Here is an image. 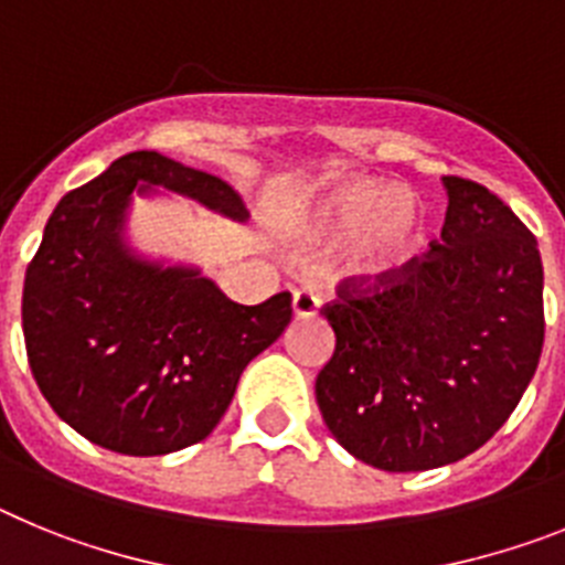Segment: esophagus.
<instances>
[{"label": "esophagus", "instance_id": "obj_1", "mask_svg": "<svg viewBox=\"0 0 565 565\" xmlns=\"http://www.w3.org/2000/svg\"><path fill=\"white\" fill-rule=\"evenodd\" d=\"M292 316L296 318L318 316V296L312 292V289H296V296H292Z\"/></svg>", "mask_w": 565, "mask_h": 565}]
</instances>
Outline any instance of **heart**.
Segmentation results:
<instances>
[{
  "mask_svg": "<svg viewBox=\"0 0 565 565\" xmlns=\"http://www.w3.org/2000/svg\"><path fill=\"white\" fill-rule=\"evenodd\" d=\"M429 230V210L406 188L372 175H341L307 195L292 222L301 244H343L352 278H384L415 258Z\"/></svg>",
  "mask_w": 565,
  "mask_h": 565,
  "instance_id": "1",
  "label": "heart"
}]
</instances>
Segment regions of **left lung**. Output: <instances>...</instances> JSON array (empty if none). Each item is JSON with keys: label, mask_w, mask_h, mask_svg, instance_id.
I'll list each match as a JSON object with an SVG mask.
<instances>
[{"label": "left lung", "mask_w": 565, "mask_h": 565, "mask_svg": "<svg viewBox=\"0 0 565 565\" xmlns=\"http://www.w3.org/2000/svg\"><path fill=\"white\" fill-rule=\"evenodd\" d=\"M440 244L381 278L343 284L321 316L335 352L316 401L332 438L384 472L472 455L523 398L543 350V264L526 224L483 184L444 175Z\"/></svg>", "instance_id": "8db88e82"}]
</instances>
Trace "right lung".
I'll return each mask as SVG.
<instances>
[{
	"label": "right lung",
	"mask_w": 565,
	"mask_h": 565,
	"mask_svg": "<svg viewBox=\"0 0 565 565\" xmlns=\"http://www.w3.org/2000/svg\"><path fill=\"white\" fill-rule=\"evenodd\" d=\"M161 190L249 218L224 179L136 150L58 201L22 292L24 347L47 404L90 444L136 458L207 438L249 361L292 318L289 292L244 307L195 264L141 253L127 235L134 195Z\"/></svg>",
	"instance_id": "add662e5"
}]
</instances>
